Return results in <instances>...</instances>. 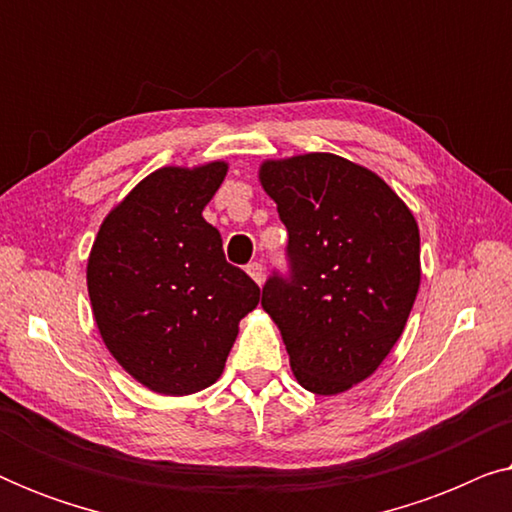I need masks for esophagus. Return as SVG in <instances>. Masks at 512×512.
Wrapping results in <instances>:
<instances>
[{
	"label": "esophagus",
	"instance_id": "1",
	"mask_svg": "<svg viewBox=\"0 0 512 512\" xmlns=\"http://www.w3.org/2000/svg\"><path fill=\"white\" fill-rule=\"evenodd\" d=\"M247 272H249V277L251 279H254V282L258 284V286H261L263 284V277H265V272H263V265L261 263H249L247 265Z\"/></svg>",
	"mask_w": 512,
	"mask_h": 512
}]
</instances>
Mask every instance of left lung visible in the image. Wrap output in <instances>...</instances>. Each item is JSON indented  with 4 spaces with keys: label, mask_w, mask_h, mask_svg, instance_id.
Instances as JSON below:
<instances>
[{
    "label": "left lung",
    "mask_w": 512,
    "mask_h": 512,
    "mask_svg": "<svg viewBox=\"0 0 512 512\" xmlns=\"http://www.w3.org/2000/svg\"><path fill=\"white\" fill-rule=\"evenodd\" d=\"M263 191L289 230V277L263 286L300 387L335 396L375 373L401 338L422 265L419 228L384 179L335 153L265 160Z\"/></svg>",
    "instance_id": "obj_1"
}]
</instances>
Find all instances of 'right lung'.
<instances>
[{"mask_svg": "<svg viewBox=\"0 0 512 512\" xmlns=\"http://www.w3.org/2000/svg\"><path fill=\"white\" fill-rule=\"evenodd\" d=\"M228 163L160 167L107 214L88 256V296L104 345L146 389L188 396L223 373L240 319L261 300L223 256L202 209Z\"/></svg>", "mask_w": 512, "mask_h": 512, "instance_id": "1", "label": "right lung"}]
</instances>
